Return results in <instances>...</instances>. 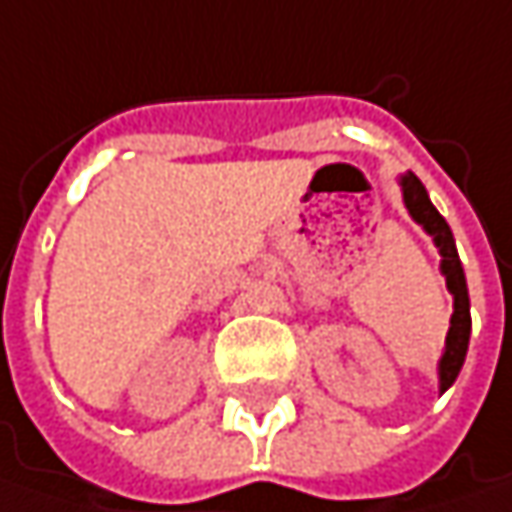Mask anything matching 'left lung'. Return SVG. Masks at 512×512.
Listing matches in <instances>:
<instances>
[{"mask_svg":"<svg viewBox=\"0 0 512 512\" xmlns=\"http://www.w3.org/2000/svg\"><path fill=\"white\" fill-rule=\"evenodd\" d=\"M401 191H404V206L412 214V220L433 237V243L438 246L441 255V275L447 280V289L453 295V318H450V332H447V344H444V355L438 361V389L447 392L453 387V381L458 378V372L464 367L467 358V344H470V295H467V280H464V269L456 252V240L453 232L447 226V220L438 214L430 194L421 186V180L407 171L401 174Z\"/></svg>","mask_w":512,"mask_h":512,"instance_id":"obj_1","label":"left lung"}]
</instances>
